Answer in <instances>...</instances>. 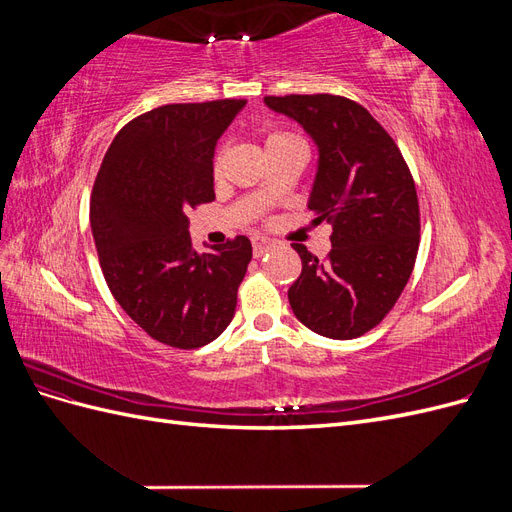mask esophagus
Masks as SVG:
<instances>
[{
  "mask_svg": "<svg viewBox=\"0 0 512 512\" xmlns=\"http://www.w3.org/2000/svg\"><path fill=\"white\" fill-rule=\"evenodd\" d=\"M252 247H254V258H260L271 250V241H267L265 237H254Z\"/></svg>",
  "mask_w": 512,
  "mask_h": 512,
  "instance_id": "34e87169",
  "label": "esophagus"
}]
</instances>
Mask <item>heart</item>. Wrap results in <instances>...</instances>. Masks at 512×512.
Returning <instances> with one entry per match:
<instances>
[{
  "mask_svg": "<svg viewBox=\"0 0 512 512\" xmlns=\"http://www.w3.org/2000/svg\"><path fill=\"white\" fill-rule=\"evenodd\" d=\"M288 141H299V138H297V136H292V134H288V132H271V134L267 136L265 145H267V149H269V147H273V145L288 143ZM222 158H224V151H218V153H215V160H213V170H215V173H220Z\"/></svg>",
  "mask_w": 512,
  "mask_h": 512,
  "instance_id": "heart-1",
  "label": "heart"
}]
</instances>
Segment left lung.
I'll return each mask as SVG.
<instances>
[{
	"label": "left lung",
	"mask_w": 512,
	"mask_h": 512,
	"mask_svg": "<svg viewBox=\"0 0 512 512\" xmlns=\"http://www.w3.org/2000/svg\"><path fill=\"white\" fill-rule=\"evenodd\" d=\"M318 145L309 209L333 226L320 260L294 243L303 269L288 290L294 316L331 339L371 331L404 292L421 241L416 185L399 147L367 108L344 96H267Z\"/></svg>",
	"instance_id": "8db88e82"
}]
</instances>
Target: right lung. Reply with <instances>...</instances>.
<instances>
[{"instance_id":"add662e5","label":"right lung","mask_w":512,"mask_h":512,"mask_svg":"<svg viewBox=\"0 0 512 512\" xmlns=\"http://www.w3.org/2000/svg\"><path fill=\"white\" fill-rule=\"evenodd\" d=\"M243 106L235 98L164 104L134 117L113 138L91 190L104 280L160 344L200 348L235 316L252 243L239 235L198 254L188 213L215 198L213 151Z\"/></svg>"}]
</instances>
